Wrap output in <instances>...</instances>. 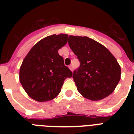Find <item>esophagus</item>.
<instances>
[{"label":"esophagus","mask_w":134,"mask_h":134,"mask_svg":"<svg viewBox=\"0 0 134 134\" xmlns=\"http://www.w3.org/2000/svg\"><path fill=\"white\" fill-rule=\"evenodd\" d=\"M69 69L71 70V71H72V70H73V67H72V66H71V65H69Z\"/></svg>","instance_id":"1"}]
</instances>
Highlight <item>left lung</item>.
<instances>
[{"mask_svg":"<svg viewBox=\"0 0 134 134\" xmlns=\"http://www.w3.org/2000/svg\"><path fill=\"white\" fill-rule=\"evenodd\" d=\"M68 43L80 62L72 76L78 91L92 101L110 95L120 80V66L115 58L105 46L88 37L70 35Z\"/></svg>","mask_w":134,"mask_h":134,"instance_id":"obj_1","label":"left lung"}]
</instances>
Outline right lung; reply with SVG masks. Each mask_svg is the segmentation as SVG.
<instances>
[{
	"label": "right lung",
	"instance_id": "add662e5",
	"mask_svg": "<svg viewBox=\"0 0 134 134\" xmlns=\"http://www.w3.org/2000/svg\"><path fill=\"white\" fill-rule=\"evenodd\" d=\"M68 35H53L42 39L28 52L20 68L19 79L25 91L37 102L54 99L64 81L72 76L58 50L67 42Z\"/></svg>",
	"mask_w": 134,
	"mask_h": 134
}]
</instances>
